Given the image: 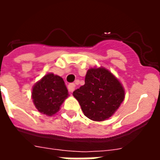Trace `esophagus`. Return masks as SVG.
Masks as SVG:
<instances>
[{"mask_svg": "<svg viewBox=\"0 0 160 160\" xmlns=\"http://www.w3.org/2000/svg\"><path fill=\"white\" fill-rule=\"evenodd\" d=\"M68 91H69V92H73V91H74V89H75V84L70 83L69 85L68 86Z\"/></svg>", "mask_w": 160, "mask_h": 160, "instance_id": "esophagus-1", "label": "esophagus"}]
</instances>
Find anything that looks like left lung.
<instances>
[{
	"instance_id": "1",
	"label": "left lung",
	"mask_w": 160,
	"mask_h": 160,
	"mask_svg": "<svg viewBox=\"0 0 160 160\" xmlns=\"http://www.w3.org/2000/svg\"><path fill=\"white\" fill-rule=\"evenodd\" d=\"M73 95L87 118L101 122L116 112L125 92L122 84L109 70L93 68L87 71L85 85L74 91Z\"/></svg>"
}]
</instances>
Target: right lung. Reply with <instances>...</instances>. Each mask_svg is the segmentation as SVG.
<instances>
[{
	"mask_svg": "<svg viewBox=\"0 0 160 160\" xmlns=\"http://www.w3.org/2000/svg\"><path fill=\"white\" fill-rule=\"evenodd\" d=\"M68 96L64 80L62 77L48 73L37 82L32 88V98L38 111L53 116L60 110L63 101Z\"/></svg>",
	"mask_w": 160,
	"mask_h": 160,
	"instance_id": "1",
	"label": "right lung"
}]
</instances>
